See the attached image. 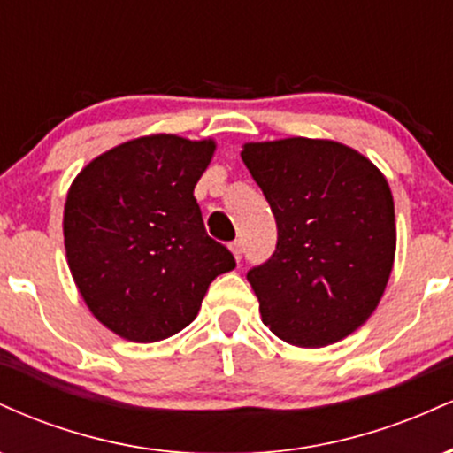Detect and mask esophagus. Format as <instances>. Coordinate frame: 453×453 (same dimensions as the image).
<instances>
[{
    "mask_svg": "<svg viewBox=\"0 0 453 453\" xmlns=\"http://www.w3.org/2000/svg\"><path fill=\"white\" fill-rule=\"evenodd\" d=\"M230 251L234 253V259H236V262H241V259H242V242L241 241H234L230 244Z\"/></svg>",
    "mask_w": 453,
    "mask_h": 453,
    "instance_id": "esophagus-1",
    "label": "esophagus"
}]
</instances>
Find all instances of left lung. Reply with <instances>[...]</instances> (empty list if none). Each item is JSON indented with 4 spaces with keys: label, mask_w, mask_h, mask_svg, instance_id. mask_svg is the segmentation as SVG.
Segmentation results:
<instances>
[{
    "label": "left lung",
    "mask_w": 453,
    "mask_h": 453,
    "mask_svg": "<svg viewBox=\"0 0 453 453\" xmlns=\"http://www.w3.org/2000/svg\"><path fill=\"white\" fill-rule=\"evenodd\" d=\"M241 157L277 221V249L247 280L280 341L326 347L381 300L396 253L394 197L381 170L336 140L242 144Z\"/></svg>",
    "instance_id": "8db88e82"
}]
</instances>
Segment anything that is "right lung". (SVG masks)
I'll use <instances>...</instances> for the list:
<instances>
[{"instance_id":"add662e5","label":"right lung","mask_w":453,"mask_h":453,"mask_svg":"<svg viewBox=\"0 0 453 453\" xmlns=\"http://www.w3.org/2000/svg\"><path fill=\"white\" fill-rule=\"evenodd\" d=\"M215 149L211 138L150 134L97 155L72 180L67 266L93 317L121 339L180 332L215 277L236 266L206 234L194 197Z\"/></svg>"}]
</instances>
